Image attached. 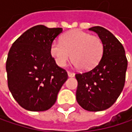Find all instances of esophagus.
<instances>
[{
	"mask_svg": "<svg viewBox=\"0 0 132 132\" xmlns=\"http://www.w3.org/2000/svg\"><path fill=\"white\" fill-rule=\"evenodd\" d=\"M68 76H69V77H73V76H75V73L72 72H68Z\"/></svg>",
	"mask_w": 132,
	"mask_h": 132,
	"instance_id": "34e87169",
	"label": "esophagus"
}]
</instances>
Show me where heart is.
I'll list each match as a JSON object with an SVG mask.
<instances>
[{"label": "heart", "mask_w": 132, "mask_h": 132, "mask_svg": "<svg viewBox=\"0 0 132 132\" xmlns=\"http://www.w3.org/2000/svg\"><path fill=\"white\" fill-rule=\"evenodd\" d=\"M104 52L101 38L76 29L66 33L62 42L55 40L50 46V53L56 64L63 67L71 59L73 65L88 71L97 66Z\"/></svg>", "instance_id": "heart-1"}]
</instances>
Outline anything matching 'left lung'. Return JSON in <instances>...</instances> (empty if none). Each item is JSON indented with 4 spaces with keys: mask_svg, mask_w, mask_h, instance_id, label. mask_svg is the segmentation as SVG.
Wrapping results in <instances>:
<instances>
[{
    "mask_svg": "<svg viewBox=\"0 0 132 132\" xmlns=\"http://www.w3.org/2000/svg\"><path fill=\"white\" fill-rule=\"evenodd\" d=\"M95 32L104 44L102 57L89 71L76 74V100L85 110L98 112L111 107L122 91L128 60L122 44L102 27L89 29Z\"/></svg>",
    "mask_w": 132,
    "mask_h": 132,
    "instance_id": "obj_1",
    "label": "left lung"
}]
</instances>
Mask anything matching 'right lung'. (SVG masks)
<instances>
[{
  "label": "right lung",
  "instance_id": "1",
  "mask_svg": "<svg viewBox=\"0 0 132 132\" xmlns=\"http://www.w3.org/2000/svg\"><path fill=\"white\" fill-rule=\"evenodd\" d=\"M62 32L60 27H33L15 40L9 50L6 62L8 88L27 110L50 109L68 79L67 72L56 65L50 53L52 43Z\"/></svg>",
  "mask_w": 132,
  "mask_h": 132
}]
</instances>
